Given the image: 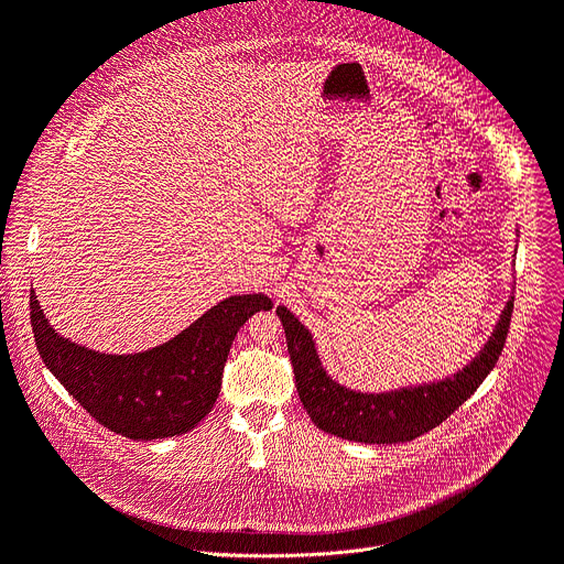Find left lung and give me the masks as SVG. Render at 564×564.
I'll use <instances>...</instances> for the list:
<instances>
[{
	"mask_svg": "<svg viewBox=\"0 0 564 564\" xmlns=\"http://www.w3.org/2000/svg\"><path fill=\"white\" fill-rule=\"evenodd\" d=\"M511 311L513 300L507 302L500 323L479 357L456 376L443 382L391 391V394H359L327 378L315 355L311 334L288 308H276L285 329L297 394L313 424L332 435L369 445L408 443L443 424L468 401L502 355Z\"/></svg>",
	"mask_w": 564,
	"mask_h": 564,
	"instance_id": "obj_1",
	"label": "left lung"
}]
</instances>
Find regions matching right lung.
<instances>
[{"label": "right lung", "instance_id": "obj_1", "mask_svg": "<svg viewBox=\"0 0 564 564\" xmlns=\"http://www.w3.org/2000/svg\"><path fill=\"white\" fill-rule=\"evenodd\" d=\"M264 295L228 297L163 346L138 355H101L47 325L32 290L30 317L43 364L91 417L131 440L173 437L198 426L221 391L224 366L239 327Z\"/></svg>", "mask_w": 564, "mask_h": 564}]
</instances>
